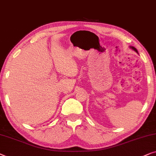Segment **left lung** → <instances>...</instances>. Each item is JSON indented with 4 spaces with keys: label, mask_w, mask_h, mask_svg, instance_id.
I'll use <instances>...</instances> for the list:
<instances>
[{
    "label": "left lung",
    "mask_w": 156,
    "mask_h": 156,
    "mask_svg": "<svg viewBox=\"0 0 156 156\" xmlns=\"http://www.w3.org/2000/svg\"><path fill=\"white\" fill-rule=\"evenodd\" d=\"M130 48H132V49H133V50H134V51H136V53H138V51H137V50H136V48H134V47H133V46H130Z\"/></svg>",
    "instance_id": "obj_1"
}]
</instances>
